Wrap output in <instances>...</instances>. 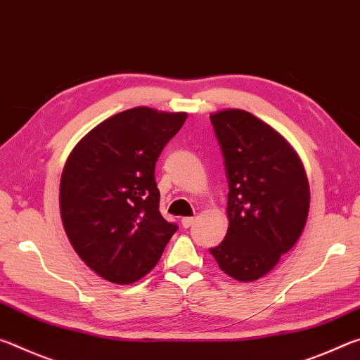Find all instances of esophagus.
<instances>
[{"mask_svg": "<svg viewBox=\"0 0 360 360\" xmlns=\"http://www.w3.org/2000/svg\"><path fill=\"white\" fill-rule=\"evenodd\" d=\"M193 221H195L193 217H182L181 224H182V227H184V229H188L193 224Z\"/></svg>", "mask_w": 360, "mask_h": 360, "instance_id": "1", "label": "esophagus"}]
</instances>
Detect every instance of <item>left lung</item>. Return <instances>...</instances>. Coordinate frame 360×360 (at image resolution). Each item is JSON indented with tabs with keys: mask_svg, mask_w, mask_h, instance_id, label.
<instances>
[{
	"mask_svg": "<svg viewBox=\"0 0 360 360\" xmlns=\"http://www.w3.org/2000/svg\"><path fill=\"white\" fill-rule=\"evenodd\" d=\"M210 119L229 179V230L210 252L225 275L251 283L300 238L309 211L308 178L288 139L251 112L222 109Z\"/></svg>",
	"mask_w": 360,
	"mask_h": 360,
	"instance_id": "8db88e82",
	"label": "left lung"
}]
</instances>
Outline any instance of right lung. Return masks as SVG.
<instances>
[{
    "label": "right lung",
    "instance_id": "1",
    "mask_svg": "<svg viewBox=\"0 0 360 360\" xmlns=\"http://www.w3.org/2000/svg\"><path fill=\"white\" fill-rule=\"evenodd\" d=\"M187 112L127 109L103 120L66 158L60 214L85 265L115 284H131L160 260L178 227L158 211L154 168Z\"/></svg>",
    "mask_w": 360,
    "mask_h": 360
}]
</instances>
